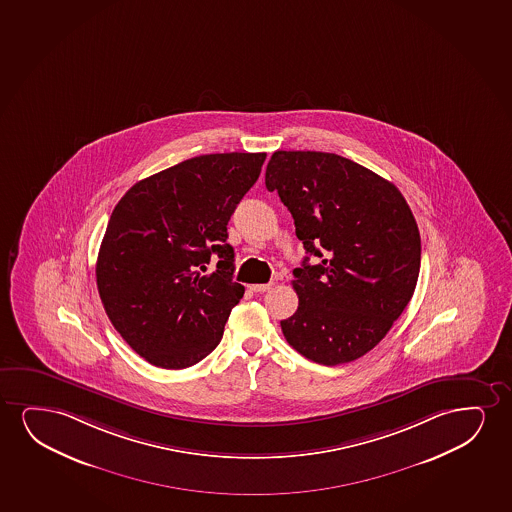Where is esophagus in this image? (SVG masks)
Here are the masks:
<instances>
[{
	"mask_svg": "<svg viewBox=\"0 0 512 512\" xmlns=\"http://www.w3.org/2000/svg\"><path fill=\"white\" fill-rule=\"evenodd\" d=\"M274 283H266V285H252L250 286V290L255 293H264L267 290H271L273 288Z\"/></svg>",
	"mask_w": 512,
	"mask_h": 512,
	"instance_id": "esophagus-1",
	"label": "esophagus"
}]
</instances>
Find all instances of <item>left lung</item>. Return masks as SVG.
<instances>
[{
  "mask_svg": "<svg viewBox=\"0 0 512 512\" xmlns=\"http://www.w3.org/2000/svg\"><path fill=\"white\" fill-rule=\"evenodd\" d=\"M266 187L292 213L309 257L293 271L299 307L286 342L325 366L351 363L384 339L412 299L420 234L398 187L339 154L276 151Z\"/></svg>",
  "mask_w": 512,
  "mask_h": 512,
  "instance_id": "8db88e82",
  "label": "left lung"
}]
</instances>
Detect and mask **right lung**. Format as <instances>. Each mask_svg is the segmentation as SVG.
Instances as JSON below:
<instances>
[{
	"mask_svg": "<svg viewBox=\"0 0 512 512\" xmlns=\"http://www.w3.org/2000/svg\"><path fill=\"white\" fill-rule=\"evenodd\" d=\"M266 153L203 154L139 180L114 206L97 288L114 328L151 365L180 370L219 346L245 286L233 281L227 222ZM218 269L205 275L211 253Z\"/></svg>",
	"mask_w": 512,
	"mask_h": 512,
	"instance_id": "add662e5",
	"label": "right lung"
}]
</instances>
